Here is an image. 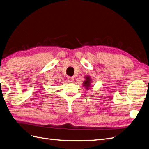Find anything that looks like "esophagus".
<instances>
[{"label":"esophagus","mask_w":149,"mask_h":149,"mask_svg":"<svg viewBox=\"0 0 149 149\" xmlns=\"http://www.w3.org/2000/svg\"><path fill=\"white\" fill-rule=\"evenodd\" d=\"M68 80L69 82H70V83H72V82L74 81V78H73V77H69L68 78Z\"/></svg>","instance_id":"1"}]
</instances>
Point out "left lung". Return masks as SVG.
<instances>
[{
	"label": "left lung",
	"mask_w": 149,
	"mask_h": 149,
	"mask_svg": "<svg viewBox=\"0 0 149 149\" xmlns=\"http://www.w3.org/2000/svg\"><path fill=\"white\" fill-rule=\"evenodd\" d=\"M85 80L84 81L83 83V86L85 87V88L87 90H88L89 88L91 87V81H92V79L90 77V76H85Z\"/></svg>",
	"instance_id": "obj_1"
}]
</instances>
